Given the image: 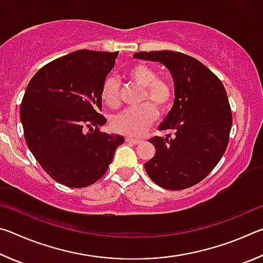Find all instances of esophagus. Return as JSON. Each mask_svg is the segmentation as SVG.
Returning <instances> with one entry per match:
<instances>
[{
    "instance_id": "34e87169",
    "label": "esophagus",
    "mask_w": 263,
    "mask_h": 263,
    "mask_svg": "<svg viewBox=\"0 0 263 263\" xmlns=\"http://www.w3.org/2000/svg\"><path fill=\"white\" fill-rule=\"evenodd\" d=\"M125 140H126V142H128V144H133V145H137L140 142L139 139H135V138H130V137H126Z\"/></svg>"
}]
</instances>
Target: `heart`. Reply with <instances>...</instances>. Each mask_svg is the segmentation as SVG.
I'll list each match as a JSON object with an SVG mask.
<instances>
[{
    "label": "heart",
    "mask_w": 263,
    "mask_h": 263,
    "mask_svg": "<svg viewBox=\"0 0 263 263\" xmlns=\"http://www.w3.org/2000/svg\"><path fill=\"white\" fill-rule=\"evenodd\" d=\"M128 78L137 86L144 88L140 102L149 101L135 109H126L111 118L112 130L128 137H139L152 125L159 111H166L173 101V87L167 80L158 79L153 67L138 64L128 70ZM102 99L109 106H117L121 99V84L115 77L105 80L102 87Z\"/></svg>",
    "instance_id": "b5f03b06"
}]
</instances>
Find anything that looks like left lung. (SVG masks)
Listing matches in <instances>:
<instances>
[{
  "instance_id": "1",
  "label": "left lung",
  "mask_w": 263,
  "mask_h": 263,
  "mask_svg": "<svg viewBox=\"0 0 263 263\" xmlns=\"http://www.w3.org/2000/svg\"><path fill=\"white\" fill-rule=\"evenodd\" d=\"M136 59L159 61L174 81L175 99L159 130L175 137H154V157L145 171L155 184L183 190L201 182L219 162L228 147L232 112L219 79L201 61L180 52L135 53Z\"/></svg>"
}]
</instances>
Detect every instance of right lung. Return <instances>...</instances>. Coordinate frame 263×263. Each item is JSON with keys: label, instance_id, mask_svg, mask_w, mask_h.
<instances>
[{"label": "right lung", "instance_id": "add662e5", "mask_svg": "<svg viewBox=\"0 0 263 263\" xmlns=\"http://www.w3.org/2000/svg\"><path fill=\"white\" fill-rule=\"evenodd\" d=\"M117 55L75 51L48 62L26 87L20 110L26 145L58 183L69 188L95 183L124 142L122 136L99 131L106 123L99 114L102 87Z\"/></svg>", "mask_w": 263, "mask_h": 263}]
</instances>
